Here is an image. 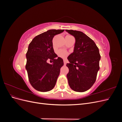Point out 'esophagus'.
I'll list each match as a JSON object with an SVG mask.
<instances>
[{"instance_id": "34e87169", "label": "esophagus", "mask_w": 122, "mask_h": 122, "mask_svg": "<svg viewBox=\"0 0 122 122\" xmlns=\"http://www.w3.org/2000/svg\"><path fill=\"white\" fill-rule=\"evenodd\" d=\"M67 60H64V65H66V64H67Z\"/></svg>"}]
</instances>
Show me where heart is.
Segmentation results:
<instances>
[{
    "mask_svg": "<svg viewBox=\"0 0 122 122\" xmlns=\"http://www.w3.org/2000/svg\"><path fill=\"white\" fill-rule=\"evenodd\" d=\"M57 55L61 58H66L68 56V53L65 50L60 49L57 51Z\"/></svg>",
    "mask_w": 122,
    "mask_h": 122,
    "instance_id": "1",
    "label": "heart"
}]
</instances>
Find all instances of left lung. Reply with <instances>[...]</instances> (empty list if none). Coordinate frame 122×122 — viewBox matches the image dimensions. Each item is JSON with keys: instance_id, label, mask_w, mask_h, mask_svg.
<instances>
[{"instance_id": "left-lung-1", "label": "left lung", "mask_w": 122, "mask_h": 122, "mask_svg": "<svg viewBox=\"0 0 122 122\" xmlns=\"http://www.w3.org/2000/svg\"><path fill=\"white\" fill-rule=\"evenodd\" d=\"M66 31L75 39L74 51L69 55V63L66 65L69 70L67 75L68 83L73 91L86 92L96 80L101 58L99 50L94 41L83 32Z\"/></svg>"}]
</instances>
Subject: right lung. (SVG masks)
Masks as SVG:
<instances>
[{"mask_svg": "<svg viewBox=\"0 0 122 122\" xmlns=\"http://www.w3.org/2000/svg\"><path fill=\"white\" fill-rule=\"evenodd\" d=\"M64 29H50L35 37L29 44L26 54L25 68L28 79L35 89L40 92H48L55 86L63 60L54 53L52 39ZM52 60L53 64L47 62Z\"/></svg>", "mask_w": 122, "mask_h": 122, "instance_id": "obj_1", "label": "right lung"}]
</instances>
